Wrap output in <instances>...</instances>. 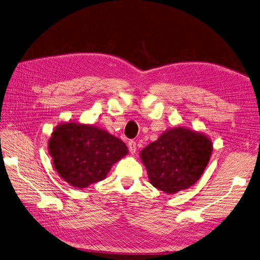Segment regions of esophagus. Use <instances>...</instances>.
Instances as JSON below:
<instances>
[{
	"label": "esophagus",
	"mask_w": 260,
	"mask_h": 260,
	"mask_svg": "<svg viewBox=\"0 0 260 260\" xmlns=\"http://www.w3.org/2000/svg\"><path fill=\"white\" fill-rule=\"evenodd\" d=\"M128 149H129V153L132 155L135 154V152H136V143L134 141L128 142Z\"/></svg>",
	"instance_id": "obj_1"
}]
</instances>
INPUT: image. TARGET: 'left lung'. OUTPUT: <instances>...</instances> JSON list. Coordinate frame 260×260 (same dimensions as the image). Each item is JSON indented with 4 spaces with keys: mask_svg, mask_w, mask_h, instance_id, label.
<instances>
[{
    "mask_svg": "<svg viewBox=\"0 0 260 260\" xmlns=\"http://www.w3.org/2000/svg\"><path fill=\"white\" fill-rule=\"evenodd\" d=\"M213 153V142L184 126L166 129L144 147L140 157L149 183L167 195L189 188L201 178Z\"/></svg>",
    "mask_w": 260,
    "mask_h": 260,
    "instance_id": "obj_1",
    "label": "left lung"
}]
</instances>
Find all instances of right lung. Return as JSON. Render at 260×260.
<instances>
[{"label":"right lung","instance_id":"add662e5","mask_svg":"<svg viewBox=\"0 0 260 260\" xmlns=\"http://www.w3.org/2000/svg\"><path fill=\"white\" fill-rule=\"evenodd\" d=\"M47 143L59 177L80 189L105 179L112 166L128 154L119 138L98 126L76 122L58 124Z\"/></svg>","mask_w":260,"mask_h":260}]
</instances>
